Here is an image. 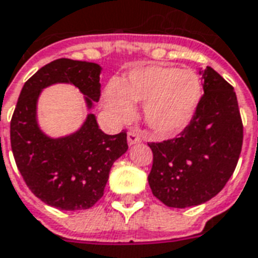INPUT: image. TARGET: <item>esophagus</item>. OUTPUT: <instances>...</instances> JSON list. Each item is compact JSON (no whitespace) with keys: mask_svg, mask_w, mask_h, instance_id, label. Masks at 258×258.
<instances>
[{"mask_svg":"<svg viewBox=\"0 0 258 258\" xmlns=\"http://www.w3.org/2000/svg\"><path fill=\"white\" fill-rule=\"evenodd\" d=\"M127 141H128V145L131 146V145H135V144H139L142 139H141V137H139L135 131H130L128 134H127Z\"/></svg>","mask_w":258,"mask_h":258,"instance_id":"esophagus-1","label":"esophagus"}]
</instances>
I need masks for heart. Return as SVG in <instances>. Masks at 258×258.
I'll list each match as a JSON object with an SVG mask.
<instances>
[{"mask_svg":"<svg viewBox=\"0 0 258 258\" xmlns=\"http://www.w3.org/2000/svg\"><path fill=\"white\" fill-rule=\"evenodd\" d=\"M202 95L197 74L172 67H139L117 83H110L104 94L106 108L116 119L128 120L134 104L145 102L146 123L160 137H173L191 121Z\"/></svg>","mask_w":258,"mask_h":258,"instance_id":"heart-1","label":"heart"}]
</instances>
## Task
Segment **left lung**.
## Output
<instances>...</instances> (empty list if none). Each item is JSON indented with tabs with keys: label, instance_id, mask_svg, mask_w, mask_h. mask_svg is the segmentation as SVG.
Wrapping results in <instances>:
<instances>
[{
	"label": "left lung",
	"instance_id": "8db88e82",
	"mask_svg": "<svg viewBox=\"0 0 258 258\" xmlns=\"http://www.w3.org/2000/svg\"><path fill=\"white\" fill-rule=\"evenodd\" d=\"M204 94L191 121L177 138L149 142L153 165L149 186L169 208L196 207L223 190L235 171L243 124L234 87L207 67Z\"/></svg>",
	"mask_w": 258,
	"mask_h": 258
}]
</instances>
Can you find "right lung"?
I'll use <instances>...</instances> for the list:
<instances>
[{"label": "right lung", "mask_w": 258, "mask_h": 258, "mask_svg": "<svg viewBox=\"0 0 258 258\" xmlns=\"http://www.w3.org/2000/svg\"><path fill=\"white\" fill-rule=\"evenodd\" d=\"M101 67L58 58L42 67L23 86L11 120V146L17 169L41 201L61 211L89 209L104 196L109 171L127 152V133L105 134L89 114L75 134L49 138L37 123L42 89L71 83L83 93L87 106L100 100Z\"/></svg>", "instance_id": "1"}]
</instances>
